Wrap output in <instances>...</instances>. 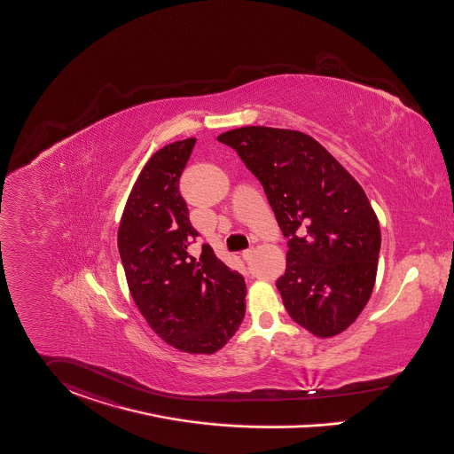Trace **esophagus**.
<instances>
[{"label": "esophagus", "mask_w": 454, "mask_h": 454, "mask_svg": "<svg viewBox=\"0 0 454 454\" xmlns=\"http://www.w3.org/2000/svg\"><path fill=\"white\" fill-rule=\"evenodd\" d=\"M253 253H254V247H247V249H244V251H242V260H244V262H249V260H251V256H253Z\"/></svg>", "instance_id": "esophagus-1"}]
</instances>
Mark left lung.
<instances>
[{
  "label": "left lung",
  "instance_id": "left-lung-1",
  "mask_svg": "<svg viewBox=\"0 0 454 454\" xmlns=\"http://www.w3.org/2000/svg\"><path fill=\"white\" fill-rule=\"evenodd\" d=\"M262 182L287 238L275 282L289 317L318 337L348 329L370 300L380 227L362 185L313 137L241 127L216 137Z\"/></svg>",
  "mask_w": 454,
  "mask_h": 454
}]
</instances>
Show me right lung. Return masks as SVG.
Listing matches in <instances>:
<instances>
[{"label":"right lung","mask_w":454,"mask_h":454,"mask_svg":"<svg viewBox=\"0 0 454 454\" xmlns=\"http://www.w3.org/2000/svg\"><path fill=\"white\" fill-rule=\"evenodd\" d=\"M196 139L154 153L127 200L119 227V253L130 294L154 333L194 355H212L239 329L246 311L241 273L203 244L200 260L189 246L191 225L179 191Z\"/></svg>","instance_id":"1"}]
</instances>
